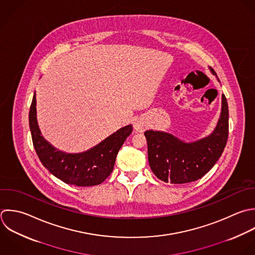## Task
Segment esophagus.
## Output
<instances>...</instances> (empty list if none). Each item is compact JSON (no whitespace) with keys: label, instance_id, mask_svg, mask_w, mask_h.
<instances>
[{"label":"esophagus","instance_id":"34e87169","mask_svg":"<svg viewBox=\"0 0 255 255\" xmlns=\"http://www.w3.org/2000/svg\"><path fill=\"white\" fill-rule=\"evenodd\" d=\"M134 128H135L137 131L141 132V131L144 130V125H143L141 122H136L135 125H134Z\"/></svg>","mask_w":255,"mask_h":255}]
</instances>
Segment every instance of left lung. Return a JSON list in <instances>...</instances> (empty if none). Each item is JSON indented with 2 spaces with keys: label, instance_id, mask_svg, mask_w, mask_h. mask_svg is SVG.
I'll list each match as a JSON object with an SVG mask.
<instances>
[{
  "label": "left lung",
  "instance_id": "left-lung-1",
  "mask_svg": "<svg viewBox=\"0 0 255 255\" xmlns=\"http://www.w3.org/2000/svg\"><path fill=\"white\" fill-rule=\"evenodd\" d=\"M212 72L216 74L215 70ZM148 160L155 176L171 184H186L203 178L222 156L229 138V106L223 94L222 114L218 126L209 137L184 143L171 134L149 130Z\"/></svg>",
  "mask_w": 255,
  "mask_h": 255
}]
</instances>
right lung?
<instances>
[{
	"label": "right lung",
	"mask_w": 255,
	"mask_h": 255,
	"mask_svg": "<svg viewBox=\"0 0 255 255\" xmlns=\"http://www.w3.org/2000/svg\"><path fill=\"white\" fill-rule=\"evenodd\" d=\"M28 122L32 144L41 164L65 184L77 187L99 185L109 177L118 151L133 130L131 125L125 126L91 150L65 154L54 149L40 135L35 116V94L30 104Z\"/></svg>",
	"instance_id": "add662e5"
}]
</instances>
